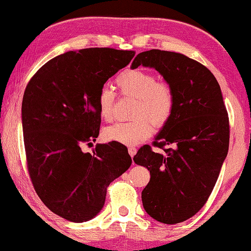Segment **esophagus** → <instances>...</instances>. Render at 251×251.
<instances>
[{
  "instance_id": "1",
  "label": "esophagus",
  "mask_w": 251,
  "mask_h": 251,
  "mask_svg": "<svg viewBox=\"0 0 251 251\" xmlns=\"http://www.w3.org/2000/svg\"><path fill=\"white\" fill-rule=\"evenodd\" d=\"M128 151H129L130 156H131V157H133V156L136 155V152H137V148H134V147H129Z\"/></svg>"
}]
</instances>
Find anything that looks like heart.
Returning <instances> with one entry per match:
<instances>
[{
    "label": "heart",
    "instance_id": "b5f03b06",
    "mask_svg": "<svg viewBox=\"0 0 251 251\" xmlns=\"http://www.w3.org/2000/svg\"><path fill=\"white\" fill-rule=\"evenodd\" d=\"M117 85L123 95L136 99L131 121L118 122L104 129L107 141L134 146L151 136L152 125L161 126L169 121L174 108L172 89L151 72L131 69L122 72L117 78ZM115 94L110 87H101L97 95V108L101 119L110 121L113 114Z\"/></svg>",
    "mask_w": 251,
    "mask_h": 251
}]
</instances>
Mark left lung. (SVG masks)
Segmentation results:
<instances>
[{
    "mask_svg": "<svg viewBox=\"0 0 251 251\" xmlns=\"http://www.w3.org/2000/svg\"><path fill=\"white\" fill-rule=\"evenodd\" d=\"M154 68L174 94V108L150 145L133 161L146 166L151 180L141 192L152 219L176 224L201 209L212 194L227 155L230 126L219 82L205 65L183 54L161 50L141 52L131 69Z\"/></svg>",
    "mask_w": 251,
    "mask_h": 251,
    "instance_id": "1",
    "label": "left lung"
}]
</instances>
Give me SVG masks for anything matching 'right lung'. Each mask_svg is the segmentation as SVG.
Masks as SVG:
<instances>
[{
  "instance_id": "right-lung-1",
  "label": "right lung",
  "mask_w": 251,
  "mask_h": 251,
  "mask_svg": "<svg viewBox=\"0 0 251 251\" xmlns=\"http://www.w3.org/2000/svg\"><path fill=\"white\" fill-rule=\"evenodd\" d=\"M134 56L133 50L95 47L70 50L46 62L28 82L23 99L27 168L38 197L63 219L81 223L103 208L106 189L131 165L128 150L99 144L97 95Z\"/></svg>"
}]
</instances>
